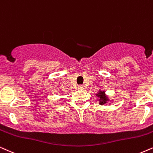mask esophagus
Instances as JSON below:
<instances>
[{"instance_id": "34e87169", "label": "esophagus", "mask_w": 153, "mask_h": 153, "mask_svg": "<svg viewBox=\"0 0 153 153\" xmlns=\"http://www.w3.org/2000/svg\"><path fill=\"white\" fill-rule=\"evenodd\" d=\"M78 88H79V89H84V87H83L82 85H79Z\"/></svg>"}]
</instances>
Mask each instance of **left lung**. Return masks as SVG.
<instances>
[{
  "mask_svg": "<svg viewBox=\"0 0 153 153\" xmlns=\"http://www.w3.org/2000/svg\"><path fill=\"white\" fill-rule=\"evenodd\" d=\"M98 98V100H99V103L101 105L106 104L108 101H109V98L108 97V96L105 94V91L103 90H99L98 92L96 94Z\"/></svg>",
  "mask_w": 153,
  "mask_h": 153,
  "instance_id": "left-lung-1",
  "label": "left lung"
}]
</instances>
